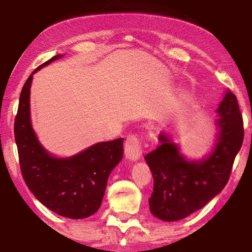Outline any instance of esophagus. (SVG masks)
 <instances>
[{
	"label": "esophagus",
	"mask_w": 252,
	"mask_h": 252,
	"mask_svg": "<svg viewBox=\"0 0 252 252\" xmlns=\"http://www.w3.org/2000/svg\"><path fill=\"white\" fill-rule=\"evenodd\" d=\"M125 153L126 157L130 161H138L142 156L141 144H140V140L136 135H129L126 139V146H125Z\"/></svg>",
	"instance_id": "1"
}]
</instances>
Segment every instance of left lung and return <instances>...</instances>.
I'll return each instance as SVG.
<instances>
[{"instance_id": "8db88e82", "label": "left lung", "mask_w": 252, "mask_h": 252, "mask_svg": "<svg viewBox=\"0 0 252 252\" xmlns=\"http://www.w3.org/2000/svg\"><path fill=\"white\" fill-rule=\"evenodd\" d=\"M211 150L201 159L187 158L171 132L162 131L159 147L144 157L153 177L150 211L163 221H177L203 208L222 191L244 141L237 97L227 90L216 110Z\"/></svg>"}]
</instances>
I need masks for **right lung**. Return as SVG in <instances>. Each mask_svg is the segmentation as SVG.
<instances>
[{"mask_svg": "<svg viewBox=\"0 0 252 252\" xmlns=\"http://www.w3.org/2000/svg\"><path fill=\"white\" fill-rule=\"evenodd\" d=\"M61 58L55 55L29 76L20 95L14 136L21 171L34 197L60 216L83 219L99 210L110 173L123 158V138L97 142L71 157H57L42 146L31 121L33 74Z\"/></svg>", "mask_w": 252, "mask_h": 252, "instance_id": "right-lung-1", "label": "right lung"}]
</instances>
